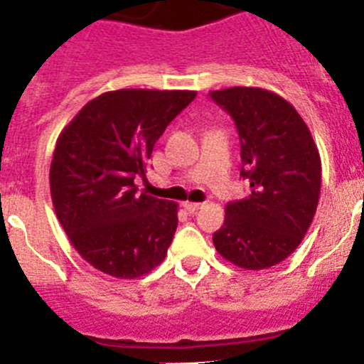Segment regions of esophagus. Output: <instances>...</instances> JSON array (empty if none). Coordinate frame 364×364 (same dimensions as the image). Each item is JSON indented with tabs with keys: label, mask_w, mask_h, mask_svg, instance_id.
I'll list each match as a JSON object with an SVG mask.
<instances>
[{
	"label": "esophagus",
	"mask_w": 364,
	"mask_h": 364,
	"mask_svg": "<svg viewBox=\"0 0 364 364\" xmlns=\"http://www.w3.org/2000/svg\"><path fill=\"white\" fill-rule=\"evenodd\" d=\"M184 210L189 213H198V210H202V204L198 202H184Z\"/></svg>",
	"instance_id": "esophagus-1"
}]
</instances>
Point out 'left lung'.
Returning a JSON list of instances; mask_svg holds the SVG:
<instances>
[{
	"label": "left lung",
	"mask_w": 364,
	"mask_h": 364,
	"mask_svg": "<svg viewBox=\"0 0 364 364\" xmlns=\"http://www.w3.org/2000/svg\"><path fill=\"white\" fill-rule=\"evenodd\" d=\"M240 138L250 195L226 205L217 252L244 269H266L297 250L321 193V156L308 125L282 96L260 87L211 91Z\"/></svg>",
	"instance_id": "obj_1"
}]
</instances>
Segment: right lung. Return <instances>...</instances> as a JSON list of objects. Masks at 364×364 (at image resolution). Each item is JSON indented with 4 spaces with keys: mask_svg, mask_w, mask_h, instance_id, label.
<instances>
[{
    "mask_svg": "<svg viewBox=\"0 0 364 364\" xmlns=\"http://www.w3.org/2000/svg\"><path fill=\"white\" fill-rule=\"evenodd\" d=\"M195 91L120 89L87 102L58 136L54 211L74 250L111 277H142L166 259L178 204L138 195L153 147Z\"/></svg>",
    "mask_w": 364,
    "mask_h": 364,
    "instance_id": "add662e5",
    "label": "right lung"
}]
</instances>
